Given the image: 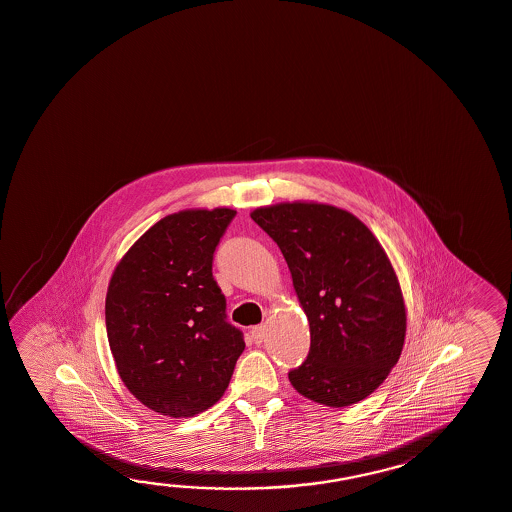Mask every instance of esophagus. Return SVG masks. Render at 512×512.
Masks as SVG:
<instances>
[{"label": "esophagus", "mask_w": 512, "mask_h": 512, "mask_svg": "<svg viewBox=\"0 0 512 512\" xmlns=\"http://www.w3.org/2000/svg\"><path fill=\"white\" fill-rule=\"evenodd\" d=\"M252 341L256 343V345H260L265 341V326H254L252 328Z\"/></svg>", "instance_id": "1"}]
</instances>
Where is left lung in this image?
Instances as JSON below:
<instances>
[{
	"label": "left lung",
	"mask_w": 512,
	"mask_h": 512,
	"mask_svg": "<svg viewBox=\"0 0 512 512\" xmlns=\"http://www.w3.org/2000/svg\"><path fill=\"white\" fill-rule=\"evenodd\" d=\"M250 217L280 247L309 321V354L289 381L317 404L346 407L380 387L405 337L402 289L380 241L330 204L282 203Z\"/></svg>",
	"instance_id": "1"
}]
</instances>
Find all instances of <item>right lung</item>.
I'll return each instance as SVG.
<instances>
[{"mask_svg": "<svg viewBox=\"0 0 512 512\" xmlns=\"http://www.w3.org/2000/svg\"><path fill=\"white\" fill-rule=\"evenodd\" d=\"M230 208L184 210L151 226L108 284V345L119 378L156 413L186 418L225 394L245 350L212 273Z\"/></svg>", "mask_w": 512, "mask_h": 512, "instance_id": "obj_1", "label": "right lung"}]
</instances>
